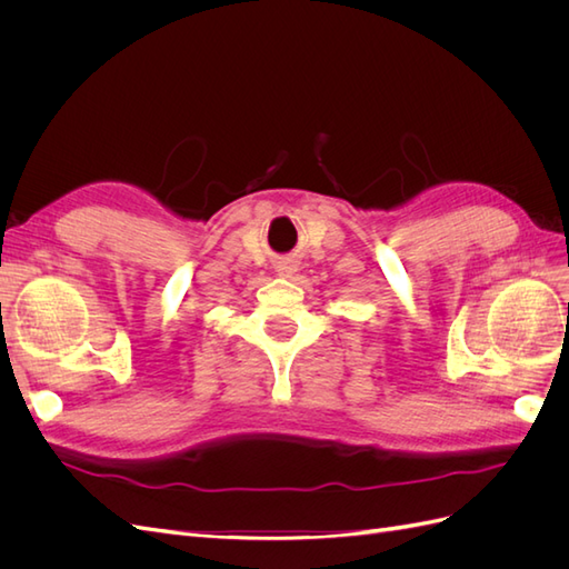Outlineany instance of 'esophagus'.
<instances>
[{"label":"esophagus","instance_id":"obj_1","mask_svg":"<svg viewBox=\"0 0 569 569\" xmlns=\"http://www.w3.org/2000/svg\"><path fill=\"white\" fill-rule=\"evenodd\" d=\"M295 270H297V263H295V261H282V263L278 266V272H280V274H291Z\"/></svg>","mask_w":569,"mask_h":569}]
</instances>
